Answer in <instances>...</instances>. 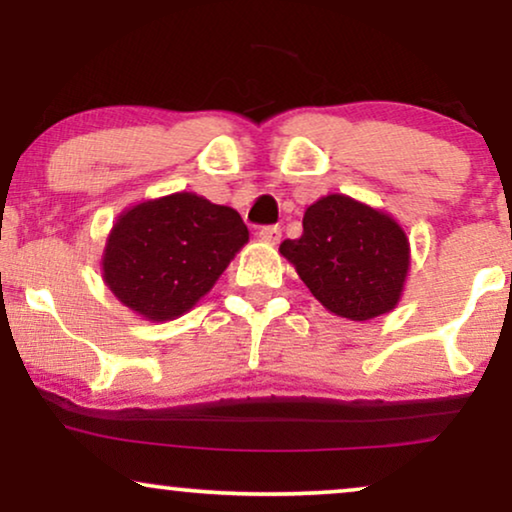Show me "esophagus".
<instances>
[{"mask_svg": "<svg viewBox=\"0 0 512 512\" xmlns=\"http://www.w3.org/2000/svg\"><path fill=\"white\" fill-rule=\"evenodd\" d=\"M258 237H261V240H265V242H270V244H277L279 237H282V228H279V226H263L261 230H258Z\"/></svg>", "mask_w": 512, "mask_h": 512, "instance_id": "1", "label": "esophagus"}]
</instances>
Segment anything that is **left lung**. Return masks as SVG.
Wrapping results in <instances>:
<instances>
[{
	"instance_id": "obj_1",
	"label": "left lung",
	"mask_w": 512,
	"mask_h": 512,
	"mask_svg": "<svg viewBox=\"0 0 512 512\" xmlns=\"http://www.w3.org/2000/svg\"><path fill=\"white\" fill-rule=\"evenodd\" d=\"M279 251L312 296L349 321L394 310L410 270V242L389 214L349 195H326L307 207L303 235Z\"/></svg>"
}]
</instances>
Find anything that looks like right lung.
<instances>
[{
    "label": "right lung",
    "instance_id": "obj_1",
    "mask_svg": "<svg viewBox=\"0 0 512 512\" xmlns=\"http://www.w3.org/2000/svg\"><path fill=\"white\" fill-rule=\"evenodd\" d=\"M249 242L233 207L172 193L125 209L111 228L102 275L111 293L149 321L191 310Z\"/></svg>",
    "mask_w": 512,
    "mask_h": 512
}]
</instances>
